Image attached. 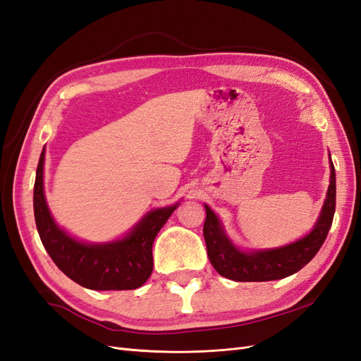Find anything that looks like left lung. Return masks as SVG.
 Masks as SVG:
<instances>
[{"mask_svg":"<svg viewBox=\"0 0 361 361\" xmlns=\"http://www.w3.org/2000/svg\"><path fill=\"white\" fill-rule=\"evenodd\" d=\"M203 236L212 267L218 274L235 281H271L295 274L318 253L333 223L336 211V171L330 158V185L321 214L312 231L290 244L276 248L241 250L224 231L218 215L204 204Z\"/></svg>","mask_w":361,"mask_h":361,"instance_id":"left-lung-1","label":"left lung"}]
</instances>
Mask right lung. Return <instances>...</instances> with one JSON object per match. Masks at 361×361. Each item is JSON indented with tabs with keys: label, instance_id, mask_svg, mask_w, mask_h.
I'll list each match as a JSON object with an SVG mask.
<instances>
[{
	"label": "right lung",
	"instance_id": "add662e5",
	"mask_svg": "<svg viewBox=\"0 0 361 361\" xmlns=\"http://www.w3.org/2000/svg\"><path fill=\"white\" fill-rule=\"evenodd\" d=\"M43 166L45 147L37 164L32 204L40 241L54 264L71 280L92 290H129L143 286L154 269L152 245L180 203L149 211L128 233L114 241H80L54 220L45 197Z\"/></svg>",
	"mask_w": 361,
	"mask_h": 361
}]
</instances>
